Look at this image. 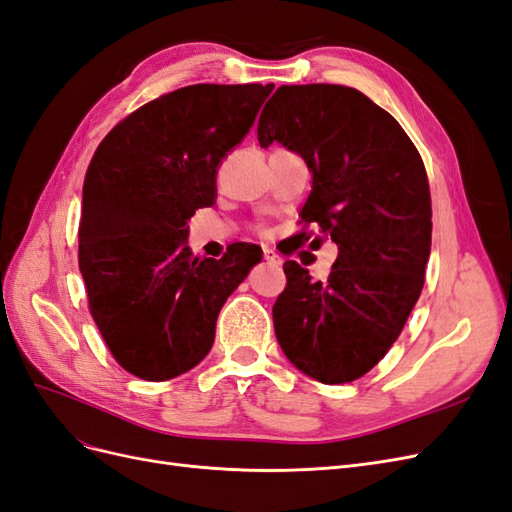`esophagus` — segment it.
Wrapping results in <instances>:
<instances>
[{"mask_svg": "<svg viewBox=\"0 0 512 512\" xmlns=\"http://www.w3.org/2000/svg\"><path fill=\"white\" fill-rule=\"evenodd\" d=\"M265 260L269 262V265H282V258L277 256L273 250H269V247H265Z\"/></svg>", "mask_w": 512, "mask_h": 512, "instance_id": "34e87169", "label": "esophagus"}]
</instances>
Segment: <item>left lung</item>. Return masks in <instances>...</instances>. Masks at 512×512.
<instances>
[{"instance_id":"8db88e82","label":"left lung","mask_w":512,"mask_h":512,"mask_svg":"<svg viewBox=\"0 0 512 512\" xmlns=\"http://www.w3.org/2000/svg\"><path fill=\"white\" fill-rule=\"evenodd\" d=\"M258 143L299 153L312 173L301 209L337 245L329 280L286 260L273 327L286 359L324 384L361 378L395 344L421 297L431 196L416 147L395 117L342 85H282Z\"/></svg>"}]
</instances>
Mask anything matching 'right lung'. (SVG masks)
Instances as JSON below:
<instances>
[{
    "label": "right lung",
    "instance_id": "obj_1",
    "mask_svg": "<svg viewBox=\"0 0 512 512\" xmlns=\"http://www.w3.org/2000/svg\"><path fill=\"white\" fill-rule=\"evenodd\" d=\"M273 85H190L106 134L87 168L79 269L89 312L130 374L162 382L209 354L226 299L262 260L252 243L194 256L188 222L215 205V175Z\"/></svg>",
    "mask_w": 512,
    "mask_h": 512
}]
</instances>
